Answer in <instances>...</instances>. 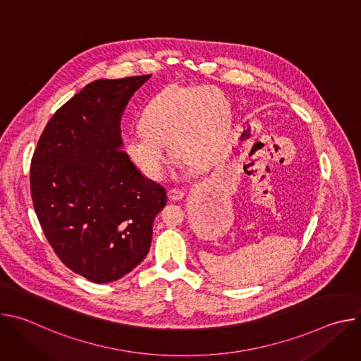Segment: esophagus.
I'll use <instances>...</instances> for the list:
<instances>
[{"instance_id":"34e87169","label":"esophagus","mask_w":361,"mask_h":361,"mask_svg":"<svg viewBox=\"0 0 361 361\" xmlns=\"http://www.w3.org/2000/svg\"><path fill=\"white\" fill-rule=\"evenodd\" d=\"M169 198L171 201H180L184 198V191L178 190V188H170L169 190Z\"/></svg>"}]
</instances>
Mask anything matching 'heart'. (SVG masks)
I'll return each mask as SVG.
<instances>
[{
  "mask_svg": "<svg viewBox=\"0 0 361 361\" xmlns=\"http://www.w3.org/2000/svg\"><path fill=\"white\" fill-rule=\"evenodd\" d=\"M231 127V107L223 91L207 85H170L145 106L141 133L127 135V157L149 178H161L176 159L187 167L212 166L224 149Z\"/></svg>",
  "mask_w": 361,
  "mask_h": 361,
  "instance_id": "1",
  "label": "heart"
}]
</instances>
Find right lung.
Masks as SVG:
<instances>
[{"mask_svg":"<svg viewBox=\"0 0 361 361\" xmlns=\"http://www.w3.org/2000/svg\"><path fill=\"white\" fill-rule=\"evenodd\" d=\"M151 75L97 80L47 123L30 184L41 228L59 259L92 283H111L149 250L166 188L144 177L121 149V116Z\"/></svg>","mask_w":361,"mask_h":361,"instance_id":"obj_1","label":"right lung"}]
</instances>
